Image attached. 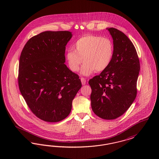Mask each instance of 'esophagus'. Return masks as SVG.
Instances as JSON below:
<instances>
[{
	"label": "esophagus",
	"instance_id": "34e87169",
	"mask_svg": "<svg viewBox=\"0 0 159 159\" xmlns=\"http://www.w3.org/2000/svg\"><path fill=\"white\" fill-rule=\"evenodd\" d=\"M80 80H81V82H82V84L83 85H84L86 83V79H84V78H83V77H82L81 79H80Z\"/></svg>",
	"mask_w": 159,
	"mask_h": 159
}]
</instances>
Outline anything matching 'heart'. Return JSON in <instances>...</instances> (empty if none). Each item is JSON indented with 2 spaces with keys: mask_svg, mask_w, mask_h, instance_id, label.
Instances as JSON below:
<instances>
[{
  "mask_svg": "<svg viewBox=\"0 0 159 159\" xmlns=\"http://www.w3.org/2000/svg\"><path fill=\"white\" fill-rule=\"evenodd\" d=\"M74 50H68L66 58L70 70L79 71L83 60L84 62L80 74L91 75L95 70H105L110 64L113 57L114 46L109 38L95 35H86L79 39L73 45Z\"/></svg>",
  "mask_w": 159,
  "mask_h": 159,
  "instance_id": "1",
  "label": "heart"
}]
</instances>
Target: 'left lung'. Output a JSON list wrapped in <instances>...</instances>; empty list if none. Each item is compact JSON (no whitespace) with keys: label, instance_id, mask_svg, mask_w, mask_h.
<instances>
[{"label":"left lung","instance_id":"8db88e82","mask_svg":"<svg viewBox=\"0 0 159 159\" xmlns=\"http://www.w3.org/2000/svg\"><path fill=\"white\" fill-rule=\"evenodd\" d=\"M113 40L114 53L109 66L89 81L93 113L106 120L125 113L136 97L139 61L132 42L123 32L107 28Z\"/></svg>","mask_w":159,"mask_h":159}]
</instances>
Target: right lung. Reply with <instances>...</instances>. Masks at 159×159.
Listing matches in <instances>:
<instances>
[{
  "instance_id": "right-lung-1",
  "label": "right lung",
  "mask_w": 159,
  "mask_h": 159,
  "mask_svg": "<svg viewBox=\"0 0 159 159\" xmlns=\"http://www.w3.org/2000/svg\"><path fill=\"white\" fill-rule=\"evenodd\" d=\"M68 31H46L28 40L19 62L20 91L31 111L40 119L57 122L70 113L82 87L79 76L64 64Z\"/></svg>"
}]
</instances>
